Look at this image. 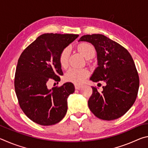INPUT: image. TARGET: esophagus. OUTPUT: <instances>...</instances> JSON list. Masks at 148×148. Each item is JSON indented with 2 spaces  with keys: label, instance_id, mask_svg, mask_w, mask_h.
<instances>
[{
  "label": "esophagus",
  "instance_id": "34e87169",
  "mask_svg": "<svg viewBox=\"0 0 148 148\" xmlns=\"http://www.w3.org/2000/svg\"><path fill=\"white\" fill-rule=\"evenodd\" d=\"M74 87H75V89H79L81 88L82 86H80V85H76V84H75V85H74Z\"/></svg>",
  "mask_w": 148,
  "mask_h": 148
}]
</instances>
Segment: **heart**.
<instances>
[{
  "instance_id": "obj_1",
  "label": "heart",
  "mask_w": 148,
  "mask_h": 148,
  "mask_svg": "<svg viewBox=\"0 0 148 148\" xmlns=\"http://www.w3.org/2000/svg\"><path fill=\"white\" fill-rule=\"evenodd\" d=\"M77 49L87 59L92 58L95 55L94 46L89 43L84 42L77 46ZM71 48L67 46L62 49L59 55V62L62 68L66 69L69 65V60L71 55ZM89 71L85 69L71 68L64 74V79L66 82L76 84H81L88 76Z\"/></svg>"
}]
</instances>
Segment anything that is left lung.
Here are the masks:
<instances>
[{
    "label": "left lung",
    "instance_id": "obj_1",
    "mask_svg": "<svg viewBox=\"0 0 148 148\" xmlns=\"http://www.w3.org/2000/svg\"><path fill=\"white\" fill-rule=\"evenodd\" d=\"M79 41L90 42L97 51L98 67L90 79L106 83L102 92L92 87V93L88 101L90 110L102 120L119 118L133 105L139 89L138 74L131 54L102 34L84 35Z\"/></svg>",
    "mask_w": 148,
    "mask_h": 148
}]
</instances>
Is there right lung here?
<instances>
[{
    "label": "right lung",
    "instance_id": "obj_1",
    "mask_svg": "<svg viewBox=\"0 0 148 148\" xmlns=\"http://www.w3.org/2000/svg\"><path fill=\"white\" fill-rule=\"evenodd\" d=\"M78 36L73 34H43L19 57L15 74V91L24 114L37 124H56L66 114L67 98L74 92V85L67 82L51 89L47 85L51 80L60 81L62 71L59 55Z\"/></svg>",
    "mask_w": 148,
    "mask_h": 148
}]
</instances>
